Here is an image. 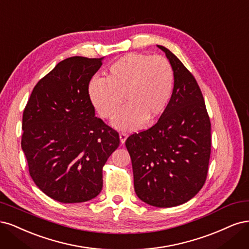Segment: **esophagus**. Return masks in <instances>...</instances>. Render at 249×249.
<instances>
[{"instance_id":"obj_1","label":"esophagus","mask_w":249,"mask_h":249,"mask_svg":"<svg viewBox=\"0 0 249 249\" xmlns=\"http://www.w3.org/2000/svg\"><path fill=\"white\" fill-rule=\"evenodd\" d=\"M120 142H121V143H124L125 142V141H126V139H127V134L126 133H120Z\"/></svg>"}]
</instances>
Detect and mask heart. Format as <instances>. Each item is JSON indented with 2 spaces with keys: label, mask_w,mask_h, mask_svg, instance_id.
Instances as JSON below:
<instances>
[{
  "label": "heart",
  "mask_w": 249,
  "mask_h": 249,
  "mask_svg": "<svg viewBox=\"0 0 249 249\" xmlns=\"http://www.w3.org/2000/svg\"><path fill=\"white\" fill-rule=\"evenodd\" d=\"M174 70L161 55L131 53L114 62L106 78L95 77L89 85V97L103 118H113L117 129L132 131L143 122H153L166 109L174 92Z\"/></svg>",
  "instance_id": "b5f03b06"
}]
</instances>
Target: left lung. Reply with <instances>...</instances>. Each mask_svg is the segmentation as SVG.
<instances>
[{"label": "left lung", "mask_w": 249, "mask_h": 249, "mask_svg": "<svg viewBox=\"0 0 249 249\" xmlns=\"http://www.w3.org/2000/svg\"><path fill=\"white\" fill-rule=\"evenodd\" d=\"M174 70V92L157 123L125 142L134 190L158 208L188 202L204 186L211 154V123L199 87L187 68L162 45Z\"/></svg>", "instance_id": "8db88e82"}]
</instances>
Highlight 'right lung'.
Segmentation results:
<instances>
[{"instance_id": "right-lung-1", "label": "right lung", "mask_w": 249, "mask_h": 249, "mask_svg": "<svg viewBox=\"0 0 249 249\" xmlns=\"http://www.w3.org/2000/svg\"><path fill=\"white\" fill-rule=\"evenodd\" d=\"M100 59L71 57L40 79L22 115L21 149L36 186L60 203H83L102 189L117 131L95 117L89 84Z\"/></svg>"}]
</instances>
